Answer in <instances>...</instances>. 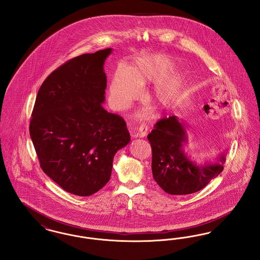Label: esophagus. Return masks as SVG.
<instances>
[{
  "label": "esophagus",
  "mask_w": 260,
  "mask_h": 260,
  "mask_svg": "<svg viewBox=\"0 0 260 260\" xmlns=\"http://www.w3.org/2000/svg\"><path fill=\"white\" fill-rule=\"evenodd\" d=\"M147 131H148V127L146 124H140L136 129L134 131V136L135 137H139V138H142V137H145L147 136Z\"/></svg>",
  "instance_id": "1"
}]
</instances>
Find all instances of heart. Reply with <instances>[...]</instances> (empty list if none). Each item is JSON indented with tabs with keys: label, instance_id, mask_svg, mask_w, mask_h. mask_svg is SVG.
Returning a JSON list of instances; mask_svg holds the SVG:
<instances>
[{
	"label": "heart",
	"instance_id": "b5f03b06",
	"mask_svg": "<svg viewBox=\"0 0 260 260\" xmlns=\"http://www.w3.org/2000/svg\"><path fill=\"white\" fill-rule=\"evenodd\" d=\"M173 59L165 55L141 56L132 68L119 66L109 87V102L117 110L127 108L141 93V86L155 83L151 99L162 110H170L182 99L184 83L179 75L169 74Z\"/></svg>",
	"mask_w": 260,
	"mask_h": 260
}]
</instances>
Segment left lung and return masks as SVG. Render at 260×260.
<instances>
[{
	"mask_svg": "<svg viewBox=\"0 0 260 260\" xmlns=\"http://www.w3.org/2000/svg\"><path fill=\"white\" fill-rule=\"evenodd\" d=\"M187 124L176 116L164 118L155 124L147 138L152 148V173L155 181L171 195L198 192L223 171L226 152L212 161H193L184 152L188 141Z\"/></svg>",
	"mask_w": 260,
	"mask_h": 260,
	"instance_id": "8db88e82",
	"label": "left lung"
}]
</instances>
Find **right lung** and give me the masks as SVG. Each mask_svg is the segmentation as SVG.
<instances>
[{"label": "right lung", "mask_w": 260, "mask_h": 260, "mask_svg": "<svg viewBox=\"0 0 260 260\" xmlns=\"http://www.w3.org/2000/svg\"><path fill=\"white\" fill-rule=\"evenodd\" d=\"M112 49L64 63L38 91L30 136L44 173L66 192L90 196L111 176L113 159L131 136L122 117L106 111L104 62Z\"/></svg>", "instance_id": "1"}]
</instances>
